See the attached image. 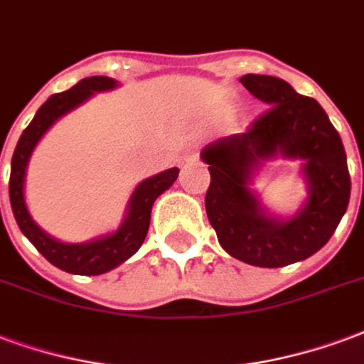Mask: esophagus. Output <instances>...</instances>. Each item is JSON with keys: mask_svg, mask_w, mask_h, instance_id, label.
<instances>
[{"mask_svg": "<svg viewBox=\"0 0 364 364\" xmlns=\"http://www.w3.org/2000/svg\"><path fill=\"white\" fill-rule=\"evenodd\" d=\"M196 159H198V147L192 145V147H188V149L184 151V161L186 163H192Z\"/></svg>", "mask_w": 364, "mask_h": 364, "instance_id": "34e87169", "label": "esophagus"}]
</instances>
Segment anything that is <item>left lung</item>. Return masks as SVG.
Here are the masks:
<instances>
[{
    "instance_id": "obj_1",
    "label": "left lung",
    "mask_w": 364,
    "mask_h": 364,
    "mask_svg": "<svg viewBox=\"0 0 364 364\" xmlns=\"http://www.w3.org/2000/svg\"><path fill=\"white\" fill-rule=\"evenodd\" d=\"M240 83L267 105L246 134L221 137L201 149L211 184L205 211L219 244L256 267H283L316 254L346 215L351 178L341 137L314 98L279 77L248 75ZM299 160L307 200L291 218L272 214L250 188L264 164Z\"/></svg>"
}]
</instances>
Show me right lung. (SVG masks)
<instances>
[{
    "label": "right lung",
    "mask_w": 364,
    "mask_h": 364,
    "mask_svg": "<svg viewBox=\"0 0 364 364\" xmlns=\"http://www.w3.org/2000/svg\"><path fill=\"white\" fill-rule=\"evenodd\" d=\"M116 87H118V81L112 77L95 75L81 79L70 91L52 95L38 108L33 122L23 132L11 159L9 200H11V209L18 229L52 266L73 273V275H100L124 264L127 258H132L135 252L141 248L143 240L147 237L153 203L178 178L180 171L174 166L139 182L127 201L126 215L122 219L120 227L114 232L92 238L87 242H62L58 238L50 237L46 230H42L34 223L25 201L26 166H28L34 147L38 145L42 135L62 116L75 110L77 106L89 100L95 92L112 91Z\"/></svg>",
    "instance_id": "right-lung-1"
}]
</instances>
